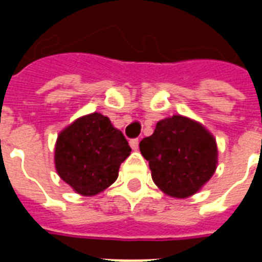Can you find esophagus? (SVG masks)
<instances>
[{"instance_id":"esophagus-1","label":"esophagus","mask_w":262,"mask_h":262,"mask_svg":"<svg viewBox=\"0 0 262 262\" xmlns=\"http://www.w3.org/2000/svg\"><path fill=\"white\" fill-rule=\"evenodd\" d=\"M139 139H132L130 140V147H132V149H133V151H137V149H139Z\"/></svg>"}]
</instances>
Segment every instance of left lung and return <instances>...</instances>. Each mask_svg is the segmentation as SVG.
<instances>
[{
  "mask_svg": "<svg viewBox=\"0 0 262 262\" xmlns=\"http://www.w3.org/2000/svg\"><path fill=\"white\" fill-rule=\"evenodd\" d=\"M152 179L166 194L186 199L211 179L217 164L213 136L193 119L172 115L156 123L155 132L140 143Z\"/></svg>",
  "mask_w": 262,
  "mask_h": 262,
  "instance_id": "obj_1",
  "label": "left lung"
}]
</instances>
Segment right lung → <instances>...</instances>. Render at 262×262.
Returning a JSON list of instances; mask_svg holds the SVG:
<instances>
[{"label":"right lung","mask_w":262,"mask_h":262,"mask_svg":"<svg viewBox=\"0 0 262 262\" xmlns=\"http://www.w3.org/2000/svg\"><path fill=\"white\" fill-rule=\"evenodd\" d=\"M130 152L122 132L107 117L92 113L77 118L58 135L55 168L76 193L95 195L115 182L119 166Z\"/></svg>","instance_id":"obj_1"}]
</instances>
